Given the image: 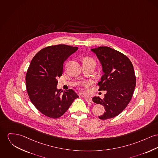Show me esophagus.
<instances>
[{"label":"esophagus","instance_id":"34e87169","mask_svg":"<svg viewBox=\"0 0 158 158\" xmlns=\"http://www.w3.org/2000/svg\"><path fill=\"white\" fill-rule=\"evenodd\" d=\"M84 99L85 101H86L87 102H92V99L90 97H87V96H84Z\"/></svg>","mask_w":158,"mask_h":158}]
</instances>
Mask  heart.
<instances>
[{
	"mask_svg": "<svg viewBox=\"0 0 158 158\" xmlns=\"http://www.w3.org/2000/svg\"><path fill=\"white\" fill-rule=\"evenodd\" d=\"M84 62H94V60L90 58H85L84 59Z\"/></svg>",
	"mask_w": 158,
	"mask_h": 158,
	"instance_id": "heart-1",
	"label": "heart"
}]
</instances>
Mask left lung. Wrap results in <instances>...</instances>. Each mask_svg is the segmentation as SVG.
Listing matches in <instances>:
<instances>
[{"instance_id": "obj_1", "label": "left lung", "mask_w": 158, "mask_h": 158, "mask_svg": "<svg viewBox=\"0 0 158 158\" xmlns=\"http://www.w3.org/2000/svg\"><path fill=\"white\" fill-rule=\"evenodd\" d=\"M91 51L96 55L103 73L99 90L106 91L104 99L95 96L93 101L105 108L100 119L113 118L123 111L132 97L136 85L134 66L125 55L110 47H99Z\"/></svg>"}]
</instances>
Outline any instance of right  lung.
Listing matches in <instances>:
<instances>
[{
	"instance_id": "right-lung-1",
	"label": "right lung",
	"mask_w": 158,
	"mask_h": 158,
	"mask_svg": "<svg viewBox=\"0 0 158 158\" xmlns=\"http://www.w3.org/2000/svg\"><path fill=\"white\" fill-rule=\"evenodd\" d=\"M78 50L66 45L45 47L32 59L26 75V89L33 105L45 116H62L78 97L73 90L57 88V78L63 74L64 62Z\"/></svg>"
}]
</instances>
